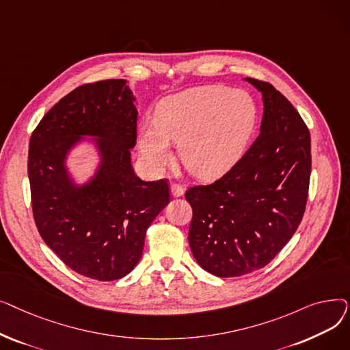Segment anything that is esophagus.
Listing matches in <instances>:
<instances>
[{
  "mask_svg": "<svg viewBox=\"0 0 350 350\" xmlns=\"http://www.w3.org/2000/svg\"><path fill=\"white\" fill-rule=\"evenodd\" d=\"M170 194H172L173 197H181L183 194H185V189H183V187L178 186V185H172V187H170Z\"/></svg>",
  "mask_w": 350,
  "mask_h": 350,
  "instance_id": "esophagus-1",
  "label": "esophagus"
}]
</instances>
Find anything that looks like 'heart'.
I'll list each match as a JSON object with an SVG mask.
<instances>
[{"instance_id":"obj_1","label":"heart","mask_w":350,"mask_h":350,"mask_svg":"<svg viewBox=\"0 0 350 350\" xmlns=\"http://www.w3.org/2000/svg\"><path fill=\"white\" fill-rule=\"evenodd\" d=\"M258 109L250 94L226 86L190 88L164 98L156 120L139 127V150L152 170L172 156V142L186 167L200 178L227 173L243 157L254 135Z\"/></svg>"}]
</instances>
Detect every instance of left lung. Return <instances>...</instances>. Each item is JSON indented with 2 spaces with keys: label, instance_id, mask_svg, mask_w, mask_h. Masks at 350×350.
<instances>
[{
  "label": "left lung",
  "instance_id": "obj_1",
  "mask_svg": "<svg viewBox=\"0 0 350 350\" xmlns=\"http://www.w3.org/2000/svg\"><path fill=\"white\" fill-rule=\"evenodd\" d=\"M260 136L234 167L210 186L191 187L189 244L215 277H241L273 260L297 231L308 200L310 135L291 102L267 82Z\"/></svg>",
  "mask_w": 350,
  "mask_h": 350
}]
</instances>
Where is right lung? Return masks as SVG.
Returning a JSON list of instances; mask_svg holds the SVG:
<instances>
[{"instance_id":"1","label":"right lung","mask_w":350,"mask_h":350,"mask_svg":"<svg viewBox=\"0 0 350 350\" xmlns=\"http://www.w3.org/2000/svg\"><path fill=\"white\" fill-rule=\"evenodd\" d=\"M135 100L124 79L82 85L49 110L29 140L36 228L65 265L92 280L115 281L131 272L147 227L170 203L167 181H143L132 167ZM83 142L94 146L98 164L77 183L67 159Z\"/></svg>"}]
</instances>
